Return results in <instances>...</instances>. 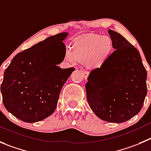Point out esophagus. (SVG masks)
<instances>
[{"label": "esophagus", "instance_id": "esophagus-1", "mask_svg": "<svg viewBox=\"0 0 151 151\" xmlns=\"http://www.w3.org/2000/svg\"><path fill=\"white\" fill-rule=\"evenodd\" d=\"M82 74H83V76H84V78H85V79H87V77H88L89 76V73L87 71H82Z\"/></svg>", "mask_w": 151, "mask_h": 151}]
</instances>
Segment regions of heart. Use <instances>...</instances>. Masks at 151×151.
I'll list each match as a JSON object with an SVG mask.
<instances>
[{
	"label": "heart",
	"mask_w": 151,
	"mask_h": 151,
	"mask_svg": "<svg viewBox=\"0 0 151 151\" xmlns=\"http://www.w3.org/2000/svg\"><path fill=\"white\" fill-rule=\"evenodd\" d=\"M113 42L108 36L88 35L81 37L73 42L71 48H67L64 59L70 64L77 61L84 62L91 70L102 67L111 55Z\"/></svg>",
	"instance_id": "heart-1"
}]
</instances>
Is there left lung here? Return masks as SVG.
Masks as SVG:
<instances>
[{
	"label": "left lung",
	"instance_id": "left-lung-1",
	"mask_svg": "<svg viewBox=\"0 0 151 151\" xmlns=\"http://www.w3.org/2000/svg\"><path fill=\"white\" fill-rule=\"evenodd\" d=\"M113 52L86 84L90 108L99 119L122 123L141 110L147 95V71L139 52L119 33L109 29Z\"/></svg>",
	"mask_w": 151,
	"mask_h": 151
}]
</instances>
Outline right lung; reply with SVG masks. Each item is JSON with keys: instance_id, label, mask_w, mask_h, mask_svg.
<instances>
[{"instance_id": "add662e5", "label": "right lung", "mask_w": 151, "mask_h": 151, "mask_svg": "<svg viewBox=\"0 0 151 151\" xmlns=\"http://www.w3.org/2000/svg\"><path fill=\"white\" fill-rule=\"evenodd\" d=\"M67 35H52L18 53L6 69L1 86L3 102L18 119L37 122L55 111L61 88L75 70L57 66L64 58L63 41Z\"/></svg>"}]
</instances>
